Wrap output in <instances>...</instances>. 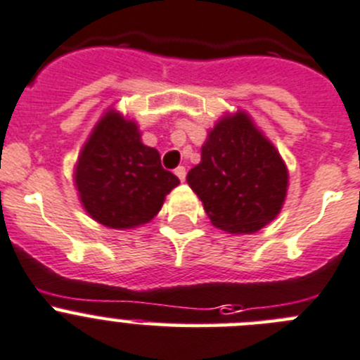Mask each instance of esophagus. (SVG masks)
Here are the masks:
<instances>
[{
  "label": "esophagus",
  "mask_w": 360,
  "mask_h": 360,
  "mask_svg": "<svg viewBox=\"0 0 360 360\" xmlns=\"http://www.w3.org/2000/svg\"><path fill=\"white\" fill-rule=\"evenodd\" d=\"M176 176L179 177V181H181V183H183V181L186 179V169H184V167H177V169H176Z\"/></svg>",
  "instance_id": "34e87169"
}]
</instances>
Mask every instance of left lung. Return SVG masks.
<instances>
[{
  "label": "left lung",
  "mask_w": 360,
  "mask_h": 360,
  "mask_svg": "<svg viewBox=\"0 0 360 360\" xmlns=\"http://www.w3.org/2000/svg\"><path fill=\"white\" fill-rule=\"evenodd\" d=\"M211 224L229 234H252L281 213L290 186L288 167L254 124L238 110L221 117L186 176Z\"/></svg>",
  "instance_id": "8db88e82"
}]
</instances>
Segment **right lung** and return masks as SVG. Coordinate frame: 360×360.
Masks as SVG:
<instances>
[{
	"label": "right lung",
	"instance_id": "obj_1",
	"mask_svg": "<svg viewBox=\"0 0 360 360\" xmlns=\"http://www.w3.org/2000/svg\"><path fill=\"white\" fill-rule=\"evenodd\" d=\"M177 184L161 167L160 153L142 142L139 124L113 106L94 126L74 165L83 210L110 229L149 224Z\"/></svg>",
	"mask_w": 360,
	"mask_h": 360
}]
</instances>
